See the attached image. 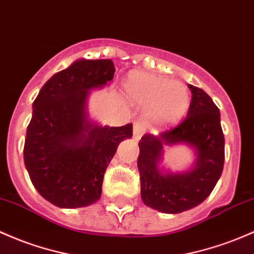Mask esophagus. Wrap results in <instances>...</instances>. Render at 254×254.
Instances as JSON below:
<instances>
[{"label": "esophagus", "mask_w": 254, "mask_h": 254, "mask_svg": "<svg viewBox=\"0 0 254 254\" xmlns=\"http://www.w3.org/2000/svg\"><path fill=\"white\" fill-rule=\"evenodd\" d=\"M144 132V127L141 122L133 123V137L135 140H140L142 133Z\"/></svg>", "instance_id": "34e87169"}]
</instances>
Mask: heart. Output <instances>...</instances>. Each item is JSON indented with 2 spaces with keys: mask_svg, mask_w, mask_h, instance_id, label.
Wrapping results in <instances>:
<instances>
[{
  "mask_svg": "<svg viewBox=\"0 0 254 254\" xmlns=\"http://www.w3.org/2000/svg\"><path fill=\"white\" fill-rule=\"evenodd\" d=\"M124 91L133 104L147 107V118L158 127L180 123L190 104L188 88L182 82L144 71L130 72L124 80Z\"/></svg>",
  "mask_w": 254,
  "mask_h": 254,
  "instance_id": "b5f03b06",
  "label": "heart"
}]
</instances>
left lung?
<instances>
[{
  "mask_svg": "<svg viewBox=\"0 0 254 254\" xmlns=\"http://www.w3.org/2000/svg\"><path fill=\"white\" fill-rule=\"evenodd\" d=\"M188 86L191 101L186 118L157 136L146 133L138 142L142 201L163 213H181L201 204L213 190L224 165V135L218 107L202 89ZM180 143L194 148L193 168L185 173L160 168L163 147Z\"/></svg>",
  "mask_w": 254,
  "mask_h": 254,
  "instance_id": "8db88e82",
  "label": "left lung"
}]
</instances>
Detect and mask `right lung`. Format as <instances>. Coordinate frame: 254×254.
Listing matches in <instances>:
<instances>
[{
	"instance_id": "1",
	"label": "right lung",
	"mask_w": 254,
	"mask_h": 254,
	"mask_svg": "<svg viewBox=\"0 0 254 254\" xmlns=\"http://www.w3.org/2000/svg\"><path fill=\"white\" fill-rule=\"evenodd\" d=\"M111 59L74 61L42 86L32 104L24 163L37 191L53 205L78 208L101 196L106 169L132 124L102 127L88 118L91 89L113 79Z\"/></svg>"
}]
</instances>
